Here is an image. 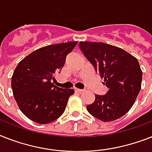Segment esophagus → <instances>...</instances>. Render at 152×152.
Instances as JSON below:
<instances>
[{"label": "esophagus", "instance_id": "1", "mask_svg": "<svg viewBox=\"0 0 152 152\" xmlns=\"http://www.w3.org/2000/svg\"><path fill=\"white\" fill-rule=\"evenodd\" d=\"M75 91L77 92V93H83V91H85L84 90H82V89H78V88H75Z\"/></svg>", "mask_w": 152, "mask_h": 152}]
</instances>
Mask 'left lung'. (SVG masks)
Masks as SVG:
<instances>
[{
	"label": "left lung",
	"mask_w": 152,
	"mask_h": 152,
	"mask_svg": "<svg viewBox=\"0 0 152 152\" xmlns=\"http://www.w3.org/2000/svg\"><path fill=\"white\" fill-rule=\"evenodd\" d=\"M80 48L108 88L106 94H95L87 111L103 122L119 119L134 105L141 88L137 59L122 48L101 42L80 41Z\"/></svg>",
	"instance_id": "left-lung-1"
}]
</instances>
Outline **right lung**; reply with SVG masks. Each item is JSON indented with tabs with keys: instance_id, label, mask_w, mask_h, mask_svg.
Returning a JSON list of instances; mask_svg holds the SVG:
<instances>
[{
	"instance_id": "right-lung-1",
	"label": "right lung",
	"mask_w": 152,
	"mask_h": 152,
	"mask_svg": "<svg viewBox=\"0 0 152 152\" xmlns=\"http://www.w3.org/2000/svg\"><path fill=\"white\" fill-rule=\"evenodd\" d=\"M77 41L48 45L34 50L18 64L12 77V89L18 106L29 119L40 124L55 121L65 112L72 89L51 83L65 65Z\"/></svg>"
}]
</instances>
